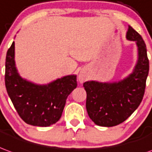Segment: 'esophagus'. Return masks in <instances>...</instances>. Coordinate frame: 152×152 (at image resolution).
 Returning a JSON list of instances; mask_svg holds the SVG:
<instances>
[{
    "mask_svg": "<svg viewBox=\"0 0 152 152\" xmlns=\"http://www.w3.org/2000/svg\"><path fill=\"white\" fill-rule=\"evenodd\" d=\"M78 80H79L80 83H83L84 80H85V78H84V76L81 74H80L79 76H78Z\"/></svg>",
    "mask_w": 152,
    "mask_h": 152,
    "instance_id": "obj_1",
    "label": "esophagus"
}]
</instances>
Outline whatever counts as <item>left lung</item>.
Segmentation results:
<instances>
[{
    "mask_svg": "<svg viewBox=\"0 0 152 152\" xmlns=\"http://www.w3.org/2000/svg\"><path fill=\"white\" fill-rule=\"evenodd\" d=\"M126 38L134 41L138 58L132 72L115 82L86 81V110L94 124L101 127H113L122 124L138 108L145 93L149 72L146 47L142 36L131 26Z\"/></svg>",
    "mask_w": 152,
    "mask_h": 152,
    "instance_id": "obj_1",
    "label": "left lung"
}]
</instances>
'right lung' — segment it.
<instances>
[{
	"mask_svg": "<svg viewBox=\"0 0 152 152\" xmlns=\"http://www.w3.org/2000/svg\"><path fill=\"white\" fill-rule=\"evenodd\" d=\"M5 82L20 117L26 124L38 127H48L60 119L67 96L77 86L76 75L63 76L47 85L22 78L15 66V42L6 53Z\"/></svg>",
	"mask_w": 152,
	"mask_h": 152,
	"instance_id": "right-lung-1",
	"label": "right lung"
}]
</instances>
